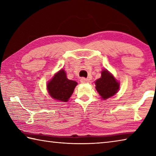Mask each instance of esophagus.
<instances>
[{
    "instance_id": "34e87169",
    "label": "esophagus",
    "mask_w": 156,
    "mask_h": 156,
    "mask_svg": "<svg viewBox=\"0 0 156 156\" xmlns=\"http://www.w3.org/2000/svg\"><path fill=\"white\" fill-rule=\"evenodd\" d=\"M80 82L82 83H89V79L85 78H80Z\"/></svg>"
}]
</instances>
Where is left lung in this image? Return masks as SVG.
<instances>
[{"instance_id": "8db88e82", "label": "left lung", "mask_w": 156, "mask_h": 156, "mask_svg": "<svg viewBox=\"0 0 156 156\" xmlns=\"http://www.w3.org/2000/svg\"><path fill=\"white\" fill-rule=\"evenodd\" d=\"M96 89L101 98L108 99L117 93L120 88V82L107 69L101 72V77L95 81Z\"/></svg>"}]
</instances>
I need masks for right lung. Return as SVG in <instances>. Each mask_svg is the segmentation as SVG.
Returning <instances> with one entry per match:
<instances>
[{
	"mask_svg": "<svg viewBox=\"0 0 156 156\" xmlns=\"http://www.w3.org/2000/svg\"><path fill=\"white\" fill-rule=\"evenodd\" d=\"M77 84V82L69 80L65 71L62 69L48 81L47 89L53 99L60 102H67Z\"/></svg>",
	"mask_w": 156,
	"mask_h": 156,
	"instance_id": "right-lung-1",
	"label": "right lung"
}]
</instances>
